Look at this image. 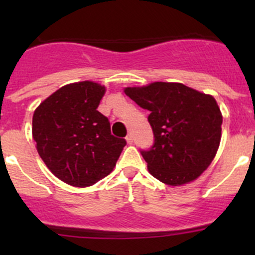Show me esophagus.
I'll return each instance as SVG.
<instances>
[{"instance_id":"1","label":"esophagus","mask_w":255,"mask_h":255,"mask_svg":"<svg viewBox=\"0 0 255 255\" xmlns=\"http://www.w3.org/2000/svg\"><path fill=\"white\" fill-rule=\"evenodd\" d=\"M126 139H127L128 143L132 144V143H133V135H132V133H129V134H128L127 137H126Z\"/></svg>"}]
</instances>
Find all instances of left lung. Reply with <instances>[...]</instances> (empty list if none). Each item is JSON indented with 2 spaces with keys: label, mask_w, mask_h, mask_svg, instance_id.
Listing matches in <instances>:
<instances>
[{
  "label": "left lung",
  "mask_w": 255,
  "mask_h": 255,
  "mask_svg": "<svg viewBox=\"0 0 255 255\" xmlns=\"http://www.w3.org/2000/svg\"><path fill=\"white\" fill-rule=\"evenodd\" d=\"M125 92L149 111L154 143L149 149H140L149 173L173 186L201 175L221 140L222 115L216 100L176 82H153L127 87Z\"/></svg>",
  "instance_id": "left-lung-1"
}]
</instances>
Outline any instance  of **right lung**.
<instances>
[{
	"label": "right lung",
	"instance_id": "add662e5",
	"mask_svg": "<svg viewBox=\"0 0 255 255\" xmlns=\"http://www.w3.org/2000/svg\"><path fill=\"white\" fill-rule=\"evenodd\" d=\"M105 87L92 81L65 85L33 115V139L49 170L61 181L91 186L109 175L127 144L111 134L106 116L97 111Z\"/></svg>",
	"mask_w": 255,
	"mask_h": 255
}]
</instances>
